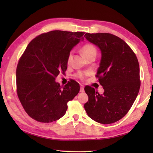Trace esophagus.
<instances>
[{
    "label": "esophagus",
    "mask_w": 153,
    "mask_h": 153,
    "mask_svg": "<svg viewBox=\"0 0 153 153\" xmlns=\"http://www.w3.org/2000/svg\"><path fill=\"white\" fill-rule=\"evenodd\" d=\"M80 87H81L80 92H81V93L84 92V86H83V85H82V84H81V85H80Z\"/></svg>",
    "instance_id": "1"
}]
</instances>
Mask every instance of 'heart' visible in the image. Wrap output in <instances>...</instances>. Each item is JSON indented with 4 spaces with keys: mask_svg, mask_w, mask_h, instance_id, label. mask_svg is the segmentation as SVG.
<instances>
[{
    "mask_svg": "<svg viewBox=\"0 0 153 153\" xmlns=\"http://www.w3.org/2000/svg\"><path fill=\"white\" fill-rule=\"evenodd\" d=\"M82 53L83 55L85 58L88 57L90 55H91L92 54H96L97 53V51L96 48L93 45H91V44H86L84 45V46L82 48ZM71 57V54H70L69 56H68V61H70ZM88 74V72H82V71H79V72L77 73V76L79 77L80 79H83L84 77Z\"/></svg>",
    "mask_w": 153,
    "mask_h": 153,
    "instance_id": "1",
    "label": "heart"
}]
</instances>
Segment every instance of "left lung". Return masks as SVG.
<instances>
[{
    "mask_svg": "<svg viewBox=\"0 0 153 153\" xmlns=\"http://www.w3.org/2000/svg\"><path fill=\"white\" fill-rule=\"evenodd\" d=\"M84 37L101 53L96 76L104 89V93L99 94L93 87H85L89 100L84 108L97 122L114 123L128 113L139 93L138 60L128 44L114 35L87 33Z\"/></svg>",
    "mask_w": 153,
    "mask_h": 153,
    "instance_id": "obj_1",
    "label": "left lung"
}]
</instances>
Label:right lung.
<instances>
[{
    "mask_svg": "<svg viewBox=\"0 0 153 153\" xmlns=\"http://www.w3.org/2000/svg\"><path fill=\"white\" fill-rule=\"evenodd\" d=\"M84 33L49 31L33 39L25 48L16 69V85L18 98L31 118L44 123L56 121L78 94L80 87L76 81L62 87L55 80L66 70L70 51L83 41Z\"/></svg>",
    "mask_w": 153,
    "mask_h": 153,
    "instance_id": "right-lung-1",
    "label": "right lung"
}]
</instances>
